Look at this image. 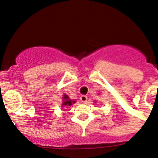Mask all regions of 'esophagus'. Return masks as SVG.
<instances>
[{
    "mask_svg": "<svg viewBox=\"0 0 158 158\" xmlns=\"http://www.w3.org/2000/svg\"><path fill=\"white\" fill-rule=\"evenodd\" d=\"M80 99H81V101L82 102H86V101H87V96H86V95H81V98H80Z\"/></svg>",
    "mask_w": 158,
    "mask_h": 158,
    "instance_id": "34e87169",
    "label": "esophagus"
}]
</instances>
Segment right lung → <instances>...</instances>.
I'll return each mask as SVG.
<instances>
[{
    "label": "right lung",
    "mask_w": 158,
    "mask_h": 158,
    "mask_svg": "<svg viewBox=\"0 0 158 158\" xmlns=\"http://www.w3.org/2000/svg\"><path fill=\"white\" fill-rule=\"evenodd\" d=\"M63 104H62L63 107H69V106L72 105V104H73L75 103V101L71 100V99H69V97L67 95H65V94L63 97Z\"/></svg>",
    "instance_id": "1"
}]
</instances>
